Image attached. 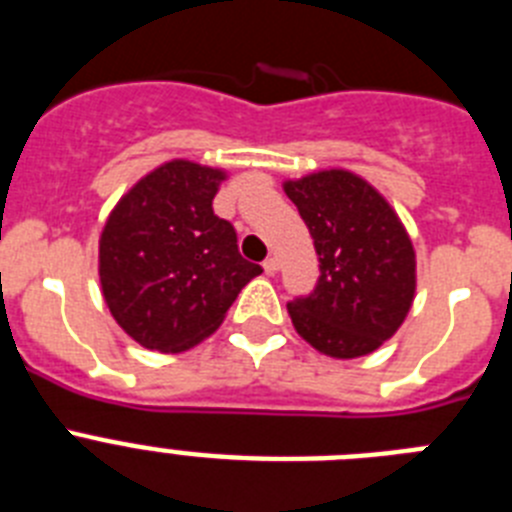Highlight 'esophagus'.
I'll list each match as a JSON object with an SVG mask.
<instances>
[{
  "label": "esophagus",
  "mask_w": 512,
  "mask_h": 512,
  "mask_svg": "<svg viewBox=\"0 0 512 512\" xmlns=\"http://www.w3.org/2000/svg\"><path fill=\"white\" fill-rule=\"evenodd\" d=\"M264 271H266V274H269V277H274V274H277V271H279V259H277V256H269V259L264 261Z\"/></svg>",
  "instance_id": "1"
}]
</instances>
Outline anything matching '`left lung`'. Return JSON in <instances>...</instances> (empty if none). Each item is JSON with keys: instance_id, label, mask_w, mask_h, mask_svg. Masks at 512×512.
I'll use <instances>...</instances> for the list:
<instances>
[{"instance_id": "left-lung-1", "label": "left lung", "mask_w": 512, "mask_h": 512, "mask_svg": "<svg viewBox=\"0 0 512 512\" xmlns=\"http://www.w3.org/2000/svg\"><path fill=\"white\" fill-rule=\"evenodd\" d=\"M320 261L307 297L287 302L297 333L333 359H356L395 336L415 297V251L400 217L361 176L318 171L284 184Z\"/></svg>"}]
</instances>
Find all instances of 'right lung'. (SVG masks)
I'll return each mask as SVG.
<instances>
[{"instance_id":"1","label":"right lung","mask_w":512,"mask_h":512,"mask_svg":"<svg viewBox=\"0 0 512 512\" xmlns=\"http://www.w3.org/2000/svg\"><path fill=\"white\" fill-rule=\"evenodd\" d=\"M223 171L169 161L130 189L99 238V282L112 318L140 346H197L259 277L235 228L212 212Z\"/></svg>"}]
</instances>
